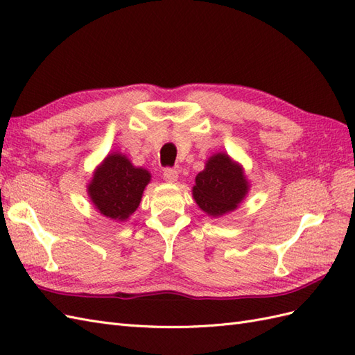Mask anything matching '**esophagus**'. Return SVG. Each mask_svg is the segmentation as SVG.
Segmentation results:
<instances>
[{
	"label": "esophagus",
	"instance_id": "esophagus-1",
	"mask_svg": "<svg viewBox=\"0 0 355 355\" xmlns=\"http://www.w3.org/2000/svg\"><path fill=\"white\" fill-rule=\"evenodd\" d=\"M164 178L165 181H168V183H175L178 180V171L175 168H165Z\"/></svg>",
	"mask_w": 355,
	"mask_h": 355
}]
</instances>
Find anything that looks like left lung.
Returning a JSON list of instances; mask_svg holds the SVG:
<instances>
[{
	"instance_id": "8db88e82",
	"label": "left lung",
	"mask_w": 355,
	"mask_h": 355,
	"mask_svg": "<svg viewBox=\"0 0 355 355\" xmlns=\"http://www.w3.org/2000/svg\"><path fill=\"white\" fill-rule=\"evenodd\" d=\"M248 191V183L239 165L227 155L212 156L196 177L193 198L209 216H221L235 209Z\"/></svg>"
}]
</instances>
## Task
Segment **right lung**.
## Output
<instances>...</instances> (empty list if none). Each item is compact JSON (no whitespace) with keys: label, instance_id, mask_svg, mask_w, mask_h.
<instances>
[{"label":"right lung","instance_id":"1","mask_svg":"<svg viewBox=\"0 0 355 355\" xmlns=\"http://www.w3.org/2000/svg\"><path fill=\"white\" fill-rule=\"evenodd\" d=\"M148 181V171L132 166L119 153L110 155L94 174L89 195L101 214L126 220L138 208Z\"/></svg>","mask_w":355,"mask_h":355}]
</instances>
